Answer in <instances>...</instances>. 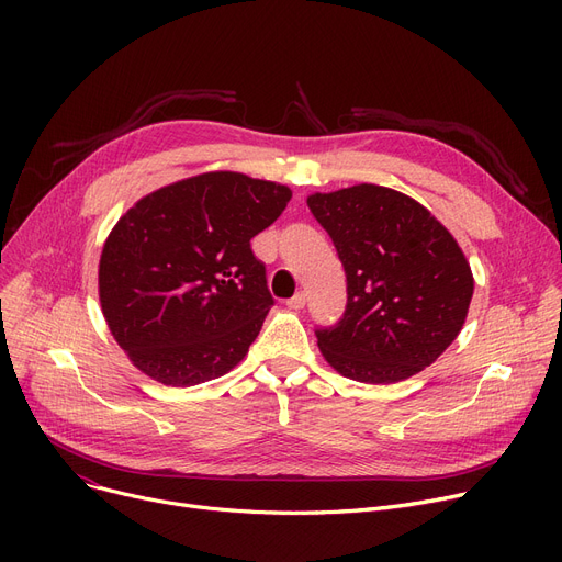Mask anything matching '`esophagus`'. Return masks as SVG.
I'll list each match as a JSON object with an SVG mask.
<instances>
[{"mask_svg":"<svg viewBox=\"0 0 562 562\" xmlns=\"http://www.w3.org/2000/svg\"><path fill=\"white\" fill-rule=\"evenodd\" d=\"M305 303H307V296H305L303 291H299L296 296L286 301V307H291V310H303V307H305Z\"/></svg>","mask_w":562,"mask_h":562,"instance_id":"34e87169","label":"esophagus"}]
</instances>
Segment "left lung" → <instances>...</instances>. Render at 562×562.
I'll use <instances>...</instances> for the list:
<instances>
[{"mask_svg":"<svg viewBox=\"0 0 562 562\" xmlns=\"http://www.w3.org/2000/svg\"><path fill=\"white\" fill-rule=\"evenodd\" d=\"M346 271V312L316 328L323 358L341 375L390 385L430 367L462 330L474 278L424 204L358 184L307 198Z\"/></svg>","mask_w":562,"mask_h":562,"instance_id":"8db88e82","label":"left lung"}]
</instances>
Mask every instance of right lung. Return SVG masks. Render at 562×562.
Returning <instances> with one entry per match:
<instances>
[{
  "label": "right lung",
  "instance_id": "1",
  "mask_svg": "<svg viewBox=\"0 0 562 562\" xmlns=\"http://www.w3.org/2000/svg\"><path fill=\"white\" fill-rule=\"evenodd\" d=\"M291 200L276 182L204 172L138 200L100 257V303L134 367L191 387L239 364L276 303L250 239Z\"/></svg>",
  "mask_w": 562,
  "mask_h": 562
}]
</instances>
